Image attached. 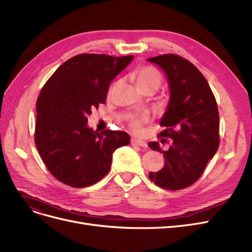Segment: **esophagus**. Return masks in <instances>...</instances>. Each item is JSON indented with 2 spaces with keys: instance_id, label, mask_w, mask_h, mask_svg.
I'll list each match as a JSON object with an SVG mask.
<instances>
[{
  "instance_id": "34e87169",
  "label": "esophagus",
  "mask_w": 252,
  "mask_h": 252,
  "mask_svg": "<svg viewBox=\"0 0 252 252\" xmlns=\"http://www.w3.org/2000/svg\"><path fill=\"white\" fill-rule=\"evenodd\" d=\"M131 142H132L133 145H136V146H140V147H146L147 146L145 141L141 140V139H138V138H133Z\"/></svg>"
}]
</instances>
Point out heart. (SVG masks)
Returning <instances> with one entry per match:
<instances>
[{"mask_svg": "<svg viewBox=\"0 0 252 252\" xmlns=\"http://www.w3.org/2000/svg\"><path fill=\"white\" fill-rule=\"evenodd\" d=\"M134 80L137 88L143 91L146 89H152L155 92L159 89L162 84V76L160 72L151 66H141L138 67L134 71ZM117 86V83L114 84L111 91H113ZM148 120L147 116H132L129 118V126L134 132H140L142 124Z\"/></svg>", "mask_w": 252, "mask_h": 252, "instance_id": "b5f03b06", "label": "heart"}]
</instances>
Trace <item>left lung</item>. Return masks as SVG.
Wrapping results in <instances>:
<instances>
[{
	"mask_svg": "<svg viewBox=\"0 0 252 252\" xmlns=\"http://www.w3.org/2000/svg\"><path fill=\"white\" fill-rule=\"evenodd\" d=\"M147 61L157 64L168 81L170 97L160 120L165 129L158 137L171 139L167 151L161 150L159 142L148 143L152 150L161 152L165 160L161 170L148 176L161 188L181 190L200 178L218 151L217 102L208 81L190 61L173 54Z\"/></svg>",
	"mask_w": 252,
	"mask_h": 252,
	"instance_id": "1",
	"label": "left lung"
}]
</instances>
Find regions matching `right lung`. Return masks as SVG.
Returning a JSON list of instances; mask_svg holds the SVG:
<instances>
[{"mask_svg":"<svg viewBox=\"0 0 252 252\" xmlns=\"http://www.w3.org/2000/svg\"><path fill=\"white\" fill-rule=\"evenodd\" d=\"M133 58L81 54L44 84L36 102L35 144L46 168L63 184L84 188L97 183L109 172L114 151L129 143L126 132L93 131L87 117L105 104L110 83Z\"/></svg>","mask_w":252,"mask_h":252,"instance_id":"1","label":"right lung"}]
</instances>
